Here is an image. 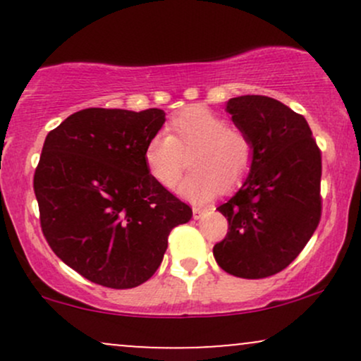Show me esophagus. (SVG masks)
I'll list each match as a JSON object with an SVG mask.
<instances>
[{"instance_id":"esophagus-1","label":"esophagus","mask_w":361,"mask_h":361,"mask_svg":"<svg viewBox=\"0 0 361 361\" xmlns=\"http://www.w3.org/2000/svg\"><path fill=\"white\" fill-rule=\"evenodd\" d=\"M202 214H204V209H200V207H193V219H200Z\"/></svg>"}]
</instances>
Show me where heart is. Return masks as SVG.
<instances>
[{"instance_id":"heart-1","label":"heart","mask_w":361,"mask_h":361,"mask_svg":"<svg viewBox=\"0 0 361 361\" xmlns=\"http://www.w3.org/2000/svg\"><path fill=\"white\" fill-rule=\"evenodd\" d=\"M166 130L152 135L144 147L147 171L164 188L180 181L186 154L193 171L180 192L193 200H207L221 186L231 188L250 173L255 146L247 132L227 126L226 118L207 106H186Z\"/></svg>"}]
</instances>
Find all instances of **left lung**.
Wrapping results in <instances>:
<instances>
[{
    "mask_svg": "<svg viewBox=\"0 0 361 361\" xmlns=\"http://www.w3.org/2000/svg\"><path fill=\"white\" fill-rule=\"evenodd\" d=\"M226 110L251 137L255 157L239 192L217 209L229 229L214 256L231 275L267 279L285 270L317 229L321 149L307 120L275 98L244 94Z\"/></svg>",
    "mask_w": 361,
    "mask_h": 361,
    "instance_id": "1",
    "label": "left lung"
}]
</instances>
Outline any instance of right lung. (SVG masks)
Masks as SVG:
<instances>
[{
    "mask_svg": "<svg viewBox=\"0 0 361 361\" xmlns=\"http://www.w3.org/2000/svg\"><path fill=\"white\" fill-rule=\"evenodd\" d=\"M164 111L85 109L45 137L34 192L51 250L86 280L134 288L154 275L192 209L161 186L144 147Z\"/></svg>",
    "mask_w": 361,
    "mask_h": 361,
    "instance_id": "add662e5",
    "label": "right lung"
}]
</instances>
